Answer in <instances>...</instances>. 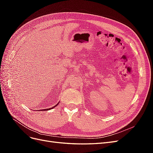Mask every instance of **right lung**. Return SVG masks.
Returning a JSON list of instances; mask_svg holds the SVG:
<instances>
[{
	"instance_id": "1",
	"label": "right lung",
	"mask_w": 153,
	"mask_h": 153,
	"mask_svg": "<svg viewBox=\"0 0 153 153\" xmlns=\"http://www.w3.org/2000/svg\"><path fill=\"white\" fill-rule=\"evenodd\" d=\"M58 104H59V103L56 105H55L54 106H53V107H52V108H47V109H43V110H41V111H47V110H51V109H53V108H55V106H57V105H58Z\"/></svg>"
}]
</instances>
